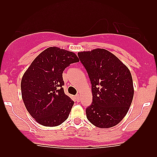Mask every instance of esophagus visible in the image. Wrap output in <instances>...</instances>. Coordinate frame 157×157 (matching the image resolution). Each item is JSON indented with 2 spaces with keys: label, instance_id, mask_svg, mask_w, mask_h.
Listing matches in <instances>:
<instances>
[{
  "label": "esophagus",
  "instance_id": "esophagus-1",
  "mask_svg": "<svg viewBox=\"0 0 157 157\" xmlns=\"http://www.w3.org/2000/svg\"><path fill=\"white\" fill-rule=\"evenodd\" d=\"M75 97H76V99H77V102H79V101H80V96H79V94H77Z\"/></svg>",
  "mask_w": 157,
  "mask_h": 157
}]
</instances>
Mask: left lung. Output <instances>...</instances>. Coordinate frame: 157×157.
Instances as JSON below:
<instances>
[{
    "mask_svg": "<svg viewBox=\"0 0 157 157\" xmlns=\"http://www.w3.org/2000/svg\"><path fill=\"white\" fill-rule=\"evenodd\" d=\"M92 84L93 102L86 118L97 128L117 125L128 113L134 97L131 74L115 55L104 48L78 52Z\"/></svg>",
    "mask_w": 157,
    "mask_h": 157,
    "instance_id": "8db88e82",
    "label": "left lung"
}]
</instances>
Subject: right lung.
<instances>
[{
	"label": "right lung",
	"instance_id": "obj_1",
	"mask_svg": "<svg viewBox=\"0 0 157 157\" xmlns=\"http://www.w3.org/2000/svg\"><path fill=\"white\" fill-rule=\"evenodd\" d=\"M79 58L72 52L49 47L32 62L21 80L24 105L39 124L55 127L67 119L74 102L64 93L62 74Z\"/></svg>",
	"mask_w": 157,
	"mask_h": 157
}]
</instances>
